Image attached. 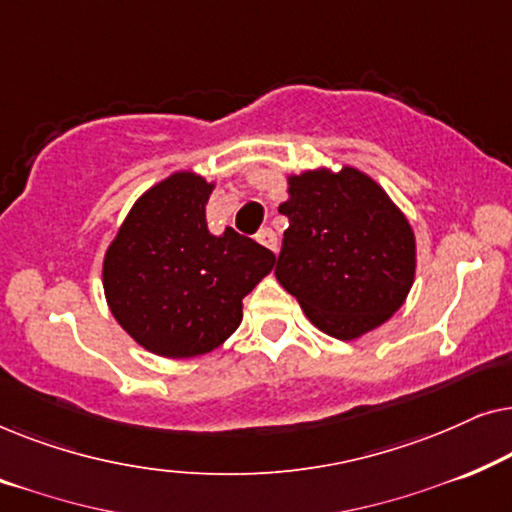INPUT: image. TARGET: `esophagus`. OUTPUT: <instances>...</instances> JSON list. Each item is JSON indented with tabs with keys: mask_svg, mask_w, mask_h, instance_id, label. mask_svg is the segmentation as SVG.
Returning a JSON list of instances; mask_svg holds the SVG:
<instances>
[{
	"mask_svg": "<svg viewBox=\"0 0 512 512\" xmlns=\"http://www.w3.org/2000/svg\"><path fill=\"white\" fill-rule=\"evenodd\" d=\"M256 242L263 244L265 249L277 251V235L272 233L270 228H261V230H258V233H256Z\"/></svg>",
	"mask_w": 512,
	"mask_h": 512,
	"instance_id": "esophagus-1",
	"label": "esophagus"
}]
</instances>
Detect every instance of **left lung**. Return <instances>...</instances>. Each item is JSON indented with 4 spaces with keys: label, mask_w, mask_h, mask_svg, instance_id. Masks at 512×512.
I'll list each match as a JSON object with an SVG mask.
<instances>
[{
    "label": "left lung",
    "mask_w": 512,
    "mask_h": 512,
    "mask_svg": "<svg viewBox=\"0 0 512 512\" xmlns=\"http://www.w3.org/2000/svg\"><path fill=\"white\" fill-rule=\"evenodd\" d=\"M275 277L319 331L354 340L382 326L415 282L410 221L366 172L345 165L291 174Z\"/></svg>",
    "instance_id": "8db88e82"
}]
</instances>
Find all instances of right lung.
Here are the masks:
<instances>
[{
    "instance_id": "add662e5",
    "label": "right lung",
    "mask_w": 512,
    "mask_h": 512,
    "mask_svg": "<svg viewBox=\"0 0 512 512\" xmlns=\"http://www.w3.org/2000/svg\"><path fill=\"white\" fill-rule=\"evenodd\" d=\"M214 184L191 170L151 186L107 247L102 286L114 319L137 345L191 359L223 345L242 321V298L275 268V254L226 228L212 235Z\"/></svg>"
}]
</instances>
